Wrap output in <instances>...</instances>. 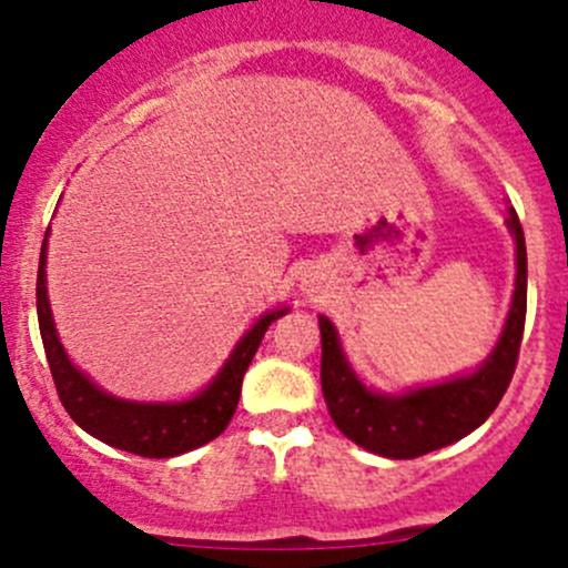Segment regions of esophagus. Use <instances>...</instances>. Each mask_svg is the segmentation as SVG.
<instances>
[{"label":"esophagus","mask_w":568,"mask_h":568,"mask_svg":"<svg viewBox=\"0 0 568 568\" xmlns=\"http://www.w3.org/2000/svg\"><path fill=\"white\" fill-rule=\"evenodd\" d=\"M302 294L313 296V300H318L321 294H324V285H321V274L316 272H305L302 274V283H300Z\"/></svg>","instance_id":"esophagus-1"}]
</instances>
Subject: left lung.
<instances>
[{"label": "left lung", "mask_w": 568, "mask_h": 568, "mask_svg": "<svg viewBox=\"0 0 568 568\" xmlns=\"http://www.w3.org/2000/svg\"><path fill=\"white\" fill-rule=\"evenodd\" d=\"M508 231L517 242V285L506 326L478 371L443 382L417 387L404 395H382L365 387L343 357L337 329L321 316V390L335 426L352 443L387 459H417L423 454L459 443L480 426L511 385L517 368L519 343L528 311V252L517 211L508 209Z\"/></svg>", "instance_id": "left-lung-1"}]
</instances>
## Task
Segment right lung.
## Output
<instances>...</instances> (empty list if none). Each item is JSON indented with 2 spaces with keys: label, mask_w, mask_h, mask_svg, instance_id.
<instances>
[{
  "label": "right lung",
  "mask_w": 568,
  "mask_h": 568,
  "mask_svg": "<svg viewBox=\"0 0 568 568\" xmlns=\"http://www.w3.org/2000/svg\"><path fill=\"white\" fill-rule=\"evenodd\" d=\"M49 236V231H45ZM288 307L266 313L250 326L247 335L236 343L227 363L214 376L205 390L175 404H140V400L114 398L88 379L77 365L68 359L60 337H57L54 318H51L49 294H45V239L40 247L38 266V324L43 337L45 359H49L51 379H54L57 395L68 415L79 428L93 434L101 443L112 448L129 450L145 459H170L186 450L200 448L220 437L231 423L233 412L242 395V379L247 374L252 357L266 335L274 318L285 316Z\"/></svg>",
  "instance_id": "obj_1"
}]
</instances>
